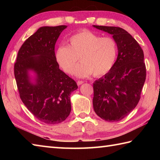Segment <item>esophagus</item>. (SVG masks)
<instances>
[{
  "mask_svg": "<svg viewBox=\"0 0 160 160\" xmlns=\"http://www.w3.org/2000/svg\"><path fill=\"white\" fill-rule=\"evenodd\" d=\"M83 83H84V81H82V80H78V82H77L78 85H80V84H82Z\"/></svg>",
  "mask_w": 160,
  "mask_h": 160,
  "instance_id": "esophagus-1",
  "label": "esophagus"
}]
</instances>
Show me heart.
<instances>
[{
	"label": "heart",
	"mask_w": 160,
	"mask_h": 160,
	"mask_svg": "<svg viewBox=\"0 0 160 160\" xmlns=\"http://www.w3.org/2000/svg\"><path fill=\"white\" fill-rule=\"evenodd\" d=\"M69 42V45L58 47L55 53L57 63L65 73H73L79 57L82 62L74 71L78 77H87L92 73L95 77H101L113 67L118 48L116 41L111 37H102L83 30L71 36Z\"/></svg>",
	"instance_id": "heart-1"
}]
</instances>
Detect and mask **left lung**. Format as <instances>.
I'll list each match as a JSON object with an SVG mask.
<instances>
[{"label":"left lung","instance_id":"8db88e82","mask_svg":"<svg viewBox=\"0 0 160 160\" xmlns=\"http://www.w3.org/2000/svg\"><path fill=\"white\" fill-rule=\"evenodd\" d=\"M93 27L113 35L118 48L113 67L93 83V108L102 120L120 121L134 109L140 100L147 76L144 52L138 42L124 29Z\"/></svg>","mask_w":160,"mask_h":160}]
</instances>
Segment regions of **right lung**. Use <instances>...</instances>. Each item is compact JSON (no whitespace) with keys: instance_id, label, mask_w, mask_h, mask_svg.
<instances>
[{"instance_id":"obj_1","label":"right lung","mask_w":160,"mask_h":160,"mask_svg":"<svg viewBox=\"0 0 160 160\" xmlns=\"http://www.w3.org/2000/svg\"><path fill=\"white\" fill-rule=\"evenodd\" d=\"M66 25L42 27L20 47L14 64V76L23 104L38 120L56 124L70 114L71 93L78 89L76 81L59 69L55 45ZM37 73L30 82L28 71Z\"/></svg>"}]
</instances>
